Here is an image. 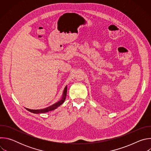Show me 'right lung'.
<instances>
[{"mask_svg": "<svg viewBox=\"0 0 151 151\" xmlns=\"http://www.w3.org/2000/svg\"><path fill=\"white\" fill-rule=\"evenodd\" d=\"M66 94H67V86H66V87H65V88H64V90L63 94L61 100H60L59 101L55 103V104H52V106H49L48 107H46V108H45V109H42L33 110V109H27V108H26V109L27 111H29V112H30L32 113H33V114H43V113H47L48 112L53 111V110L55 109L56 108H57L58 106H60L61 104L63 103V102L64 101H65L66 97Z\"/></svg>", "mask_w": 151, "mask_h": 151, "instance_id": "right-lung-1", "label": "right lung"}]
</instances>
